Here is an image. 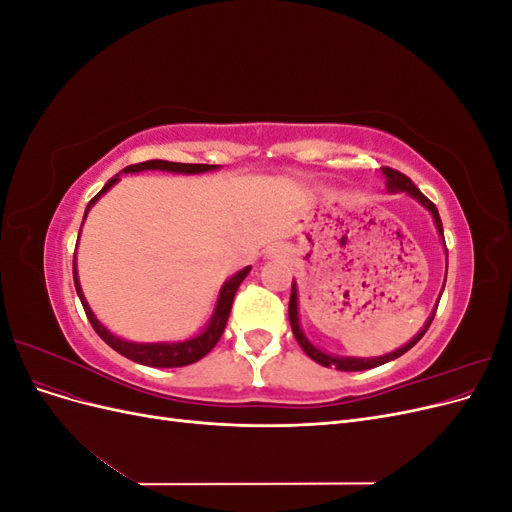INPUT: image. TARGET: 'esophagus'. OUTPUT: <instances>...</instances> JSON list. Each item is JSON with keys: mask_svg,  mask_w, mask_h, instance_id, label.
<instances>
[{"mask_svg": "<svg viewBox=\"0 0 512 512\" xmlns=\"http://www.w3.org/2000/svg\"><path fill=\"white\" fill-rule=\"evenodd\" d=\"M267 256H269V258H284V256H286V252H284V247H282V245H273L271 250L267 252Z\"/></svg>", "mask_w": 512, "mask_h": 512, "instance_id": "34e87169", "label": "esophagus"}]
</instances>
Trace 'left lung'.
Segmentation results:
<instances>
[{
	"label": "left lung",
	"mask_w": 512,
	"mask_h": 512,
	"mask_svg": "<svg viewBox=\"0 0 512 512\" xmlns=\"http://www.w3.org/2000/svg\"><path fill=\"white\" fill-rule=\"evenodd\" d=\"M382 175H384V183H386V192H389V194H408L412 200H416L418 205H421L423 209L429 211L433 224H436L438 235H440V239L444 241L442 220H440V213H438L436 205H433L427 196H423L421 190H418L416 185H414L406 175H401L399 170H393V168H389V166H384V168H382ZM444 250H446V243H444ZM444 254H446V267H448V252H444ZM444 284H446V277H444ZM442 290H444V286H442ZM440 297H442V292H440ZM438 303H440V299L436 301V307H433V312H431L429 318L425 320L421 331H418V333L410 339V342H406L404 346H399L397 350L386 352V354H382V356H369V359H363V356H339V354H331V352H324L322 348H318V346H314L312 342H309L307 335H305L303 329H301V318H299V288H297V282H294V280H292V290H290L288 318H290V327H292L294 337H297L299 346L305 350V354L309 356V359H314L316 363H320V365H324V367H335V369H339V371H365V369H371V367H378V365H384V363H389V361H395V359H399L401 354H406L412 346H416L418 339H421V337L427 333L433 316H436Z\"/></svg>",
	"instance_id": "8db88e82"
}]
</instances>
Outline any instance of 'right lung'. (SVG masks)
<instances>
[{"mask_svg":"<svg viewBox=\"0 0 512 512\" xmlns=\"http://www.w3.org/2000/svg\"><path fill=\"white\" fill-rule=\"evenodd\" d=\"M218 168H222V166H218V164H179V162H166V160H147V162H141V164L126 166L119 175H115L113 179H108L104 188L89 200V205H87L85 215H83V224H85V218H87V213L91 211V207H94L98 200L113 188L115 183L121 181V175L143 173V170H166V173H175V175H203V173H211V170H218ZM83 224H81V230H83ZM79 237H81V232H79ZM76 245H79V241H76ZM250 271H252V267H245V269L237 271L235 275H230L228 280L222 284V288L218 292V299H215L213 314H211L209 322L205 324L203 331H198L192 337L179 339V342H132V339H126V337H119V335L111 333L98 320V316L94 314V309L89 307L85 294H83L81 280H79V269H76V254H74V260H72L74 288H76V294H79V299L83 303V309H85V314L91 322V327L96 329V333L115 352H119L121 356H126V359H130L134 363L149 365V367H183V365H192V363L203 359L205 354H209L211 348L220 342V337H222L224 327L228 322V316H230L232 299H235L237 288L241 286V282L245 280L247 273H250Z\"/></svg>","mask_w":512,"mask_h":512,"instance_id":"obj_1","label":"right lung"}]
</instances>
